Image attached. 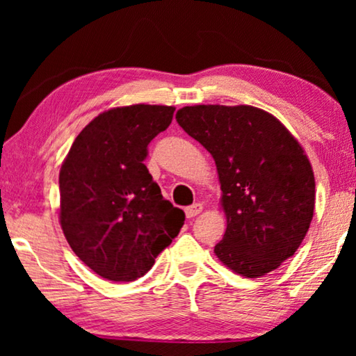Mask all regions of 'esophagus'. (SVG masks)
I'll list each match as a JSON object with an SVG mask.
<instances>
[{
	"label": "esophagus",
	"instance_id": "1",
	"mask_svg": "<svg viewBox=\"0 0 356 356\" xmlns=\"http://www.w3.org/2000/svg\"><path fill=\"white\" fill-rule=\"evenodd\" d=\"M201 212H202V204H199V202L193 204V206H189V207L184 209V213H186L188 218L196 217L197 213H201Z\"/></svg>",
	"mask_w": 356,
	"mask_h": 356
}]
</instances>
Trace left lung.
<instances>
[{"instance_id": "8db88e82", "label": "left lung", "mask_w": 356, "mask_h": 356, "mask_svg": "<svg viewBox=\"0 0 356 356\" xmlns=\"http://www.w3.org/2000/svg\"><path fill=\"white\" fill-rule=\"evenodd\" d=\"M177 121L216 160L227 230L213 252L248 279L277 269L298 250L314 213V173L303 147L251 105H194Z\"/></svg>"}]
</instances>
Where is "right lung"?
<instances>
[{
	"instance_id": "right-lung-1",
	"label": "right lung",
	"mask_w": 356,
	"mask_h": 356,
	"mask_svg": "<svg viewBox=\"0 0 356 356\" xmlns=\"http://www.w3.org/2000/svg\"><path fill=\"white\" fill-rule=\"evenodd\" d=\"M175 106L129 105L95 116L60 170V223L71 250L95 274L133 282L178 235L184 212L163 199L144 160Z\"/></svg>"
}]
</instances>
